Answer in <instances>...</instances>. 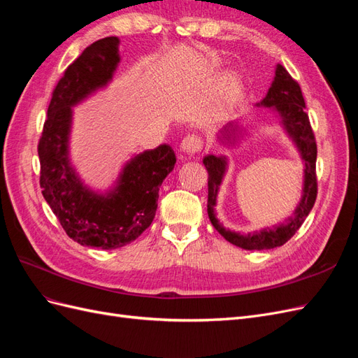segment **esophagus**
I'll list each match as a JSON object with an SVG mask.
<instances>
[{
	"mask_svg": "<svg viewBox=\"0 0 358 358\" xmlns=\"http://www.w3.org/2000/svg\"><path fill=\"white\" fill-rule=\"evenodd\" d=\"M180 149L183 150V152H187L189 155L197 154V152H200V150L203 149V138L196 136V134H189V136H187L185 138L182 140Z\"/></svg>",
	"mask_w": 358,
	"mask_h": 358,
	"instance_id": "34e87169",
	"label": "esophagus"
}]
</instances>
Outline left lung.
I'll return each mask as SVG.
<instances>
[{
    "instance_id": "1",
    "label": "left lung",
    "mask_w": 358,
    "mask_h": 358,
    "mask_svg": "<svg viewBox=\"0 0 358 358\" xmlns=\"http://www.w3.org/2000/svg\"><path fill=\"white\" fill-rule=\"evenodd\" d=\"M257 106H264L268 109L275 110L279 117L280 124L285 128L288 136L296 143L300 157L305 162V182H303V192L301 200L297 204L296 210L285 222L275 225L273 229H263L259 231H252L248 234H241L225 229L220 221L216 220L215 206L216 197H218L220 185L227 170V158L225 157H215L208 155L203 158V164L209 173L208 180V213L212 225L216 229L225 241L239 246L248 251H263V249H272L276 246H282L287 243L296 231L300 229L301 224L308 218L309 212L312 210L313 204L317 200L318 183H317V173H315V162H317V142L313 136L312 127L309 122V116L305 110V99L299 83L291 78L289 73L278 64L275 71V79L272 86H270L266 96L262 103ZM236 127L234 122H229L222 129L221 136L224 140H230L234 136Z\"/></svg>"
}]
</instances>
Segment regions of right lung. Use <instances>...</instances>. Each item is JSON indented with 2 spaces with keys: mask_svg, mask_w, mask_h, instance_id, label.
Returning a JSON list of instances; mask_svg holds the SVG:
<instances>
[{
  "mask_svg": "<svg viewBox=\"0 0 358 358\" xmlns=\"http://www.w3.org/2000/svg\"><path fill=\"white\" fill-rule=\"evenodd\" d=\"M117 46V37L96 40L70 64L53 90L38 142L43 197L70 239L100 249L131 243L152 224L159 187L176 164L169 145L145 150L127 162L116 187L104 194L85 187L70 164L71 107L112 80L121 61Z\"/></svg>",
  "mask_w": 358,
  "mask_h": 358,
  "instance_id": "right-lung-1",
  "label": "right lung"
}]
</instances>
